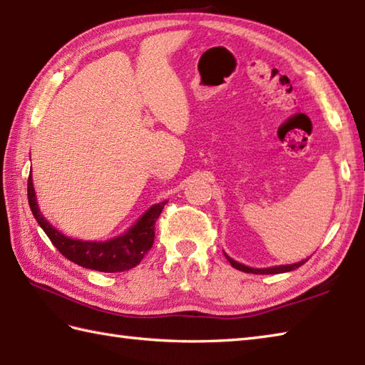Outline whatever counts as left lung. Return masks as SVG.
Returning <instances> with one entry per match:
<instances>
[{"label": "left lung", "instance_id": "1", "mask_svg": "<svg viewBox=\"0 0 365 365\" xmlns=\"http://www.w3.org/2000/svg\"><path fill=\"white\" fill-rule=\"evenodd\" d=\"M226 257L230 262V265L234 267V268H237L240 271H245V273H252V274H279V273H287V271L297 269L301 265H304V263L307 262V259H306V260H301L298 263H293V265H279V267H271V268H251V267L243 265V263L235 262L234 259H230L227 254H226Z\"/></svg>", "mask_w": 365, "mask_h": 365}]
</instances>
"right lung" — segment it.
I'll use <instances>...</instances> for the list:
<instances>
[{"label":"right lung","instance_id":"add662e5","mask_svg":"<svg viewBox=\"0 0 365 365\" xmlns=\"http://www.w3.org/2000/svg\"><path fill=\"white\" fill-rule=\"evenodd\" d=\"M28 202L38 226L43 229L46 237L54 247L66 259L83 268L102 271V273H119L139 265L155 240V221L166 202L155 204L131 226L125 234L114 237L106 242H83V240L68 238L43 218L37 205L33 177H28Z\"/></svg>","mask_w":365,"mask_h":365}]
</instances>
